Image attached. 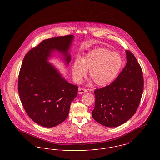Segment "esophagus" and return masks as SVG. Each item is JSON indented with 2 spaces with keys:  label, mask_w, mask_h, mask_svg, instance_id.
I'll use <instances>...</instances> for the list:
<instances>
[{
  "label": "esophagus",
  "mask_w": 160,
  "mask_h": 160,
  "mask_svg": "<svg viewBox=\"0 0 160 160\" xmlns=\"http://www.w3.org/2000/svg\"><path fill=\"white\" fill-rule=\"evenodd\" d=\"M88 91L87 89H82V88H79V89H78V93H80V94H82V93H86Z\"/></svg>",
  "instance_id": "obj_1"
}]
</instances>
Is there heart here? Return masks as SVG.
Here are the masks:
<instances>
[{
	"label": "heart",
	"instance_id": "heart-1",
	"mask_svg": "<svg viewBox=\"0 0 160 160\" xmlns=\"http://www.w3.org/2000/svg\"><path fill=\"white\" fill-rule=\"evenodd\" d=\"M122 66V59L116 52L106 48H97L89 52L82 60L76 59L72 65V76L80 82L89 70V76L99 86L110 84L116 77Z\"/></svg>",
	"mask_w": 160,
	"mask_h": 160
}]
</instances>
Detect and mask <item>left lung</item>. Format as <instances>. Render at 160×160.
Instances as JSON below:
<instances>
[{
    "label": "left lung",
    "instance_id": "left-lung-1",
    "mask_svg": "<svg viewBox=\"0 0 160 160\" xmlns=\"http://www.w3.org/2000/svg\"><path fill=\"white\" fill-rule=\"evenodd\" d=\"M127 63L117 78L110 85L94 91L93 118L102 125L119 126L135 114L143 91L142 68L129 50H126Z\"/></svg>",
    "mask_w": 160,
    "mask_h": 160
}]
</instances>
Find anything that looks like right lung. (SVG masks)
<instances>
[{
	"label": "right lung",
	"mask_w": 160,
	"mask_h": 160,
	"mask_svg": "<svg viewBox=\"0 0 160 160\" xmlns=\"http://www.w3.org/2000/svg\"><path fill=\"white\" fill-rule=\"evenodd\" d=\"M73 38L67 35L44 40L24 57L18 81L20 98L29 117L43 127L52 128L63 122L78 95V87L67 82L47 62L52 52L57 50L68 65Z\"/></svg>",
	"instance_id": "add662e5"
}]
</instances>
